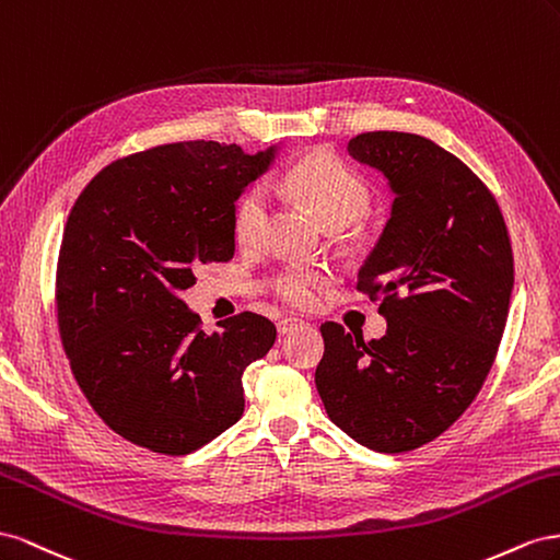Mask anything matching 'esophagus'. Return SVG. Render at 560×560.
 <instances>
[{"instance_id":"34e87169","label":"esophagus","mask_w":560,"mask_h":560,"mask_svg":"<svg viewBox=\"0 0 560 560\" xmlns=\"http://www.w3.org/2000/svg\"><path fill=\"white\" fill-rule=\"evenodd\" d=\"M298 326H302V322H298V318H293V316H285V318H279L277 330H279L281 335H285V332H291V330L298 328Z\"/></svg>"}]
</instances>
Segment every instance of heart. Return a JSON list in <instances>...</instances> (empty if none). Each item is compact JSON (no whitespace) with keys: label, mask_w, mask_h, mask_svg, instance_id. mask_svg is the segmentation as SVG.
Masks as SVG:
<instances>
[{"label":"heart","mask_w":560,"mask_h":560,"mask_svg":"<svg viewBox=\"0 0 560 560\" xmlns=\"http://www.w3.org/2000/svg\"><path fill=\"white\" fill-rule=\"evenodd\" d=\"M298 199L322 218L328 228L340 230L365 215L371 206V189L340 159L314 152L300 159L283 178ZM271 199L262 185L246 187L232 209V230L242 246H258L267 232ZM328 285L322 269L293 267L279 277L277 291L293 307H310Z\"/></svg>","instance_id":"obj_1"}]
</instances>
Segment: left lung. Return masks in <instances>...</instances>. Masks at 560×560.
I'll use <instances>...</instances> for the list:
<instances>
[{
  "label": "left lung",
  "instance_id": "obj_1",
  "mask_svg": "<svg viewBox=\"0 0 560 560\" xmlns=\"http://www.w3.org/2000/svg\"><path fill=\"white\" fill-rule=\"evenodd\" d=\"M347 152L385 175L394 195L357 283L382 300L387 332L365 342L326 322L314 380L345 434L406 453L441 436L481 392L506 324L514 255L490 189L436 142L373 131Z\"/></svg>",
  "mask_w": 560,
  "mask_h": 560
}]
</instances>
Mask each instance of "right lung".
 <instances>
[{"instance_id": "obj_1", "label": "right lung", "mask_w": 560, "mask_h": 560, "mask_svg": "<svg viewBox=\"0 0 560 560\" xmlns=\"http://www.w3.org/2000/svg\"><path fill=\"white\" fill-rule=\"evenodd\" d=\"M279 145L189 140L117 159L84 187L62 232V347L91 408L140 448L187 455L244 412V371L277 340L244 312L203 332L183 291L234 255L232 209Z\"/></svg>"}]
</instances>
